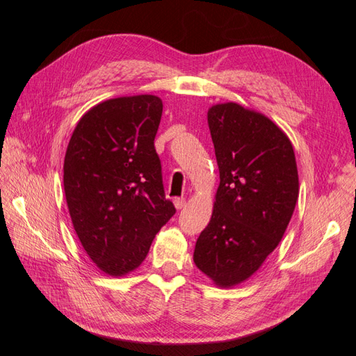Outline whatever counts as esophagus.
<instances>
[{
  "label": "esophagus",
  "instance_id": "1",
  "mask_svg": "<svg viewBox=\"0 0 356 356\" xmlns=\"http://www.w3.org/2000/svg\"><path fill=\"white\" fill-rule=\"evenodd\" d=\"M174 204H175L177 209H182V208L186 207V199L184 197H175L174 199Z\"/></svg>",
  "mask_w": 356,
  "mask_h": 356
}]
</instances>
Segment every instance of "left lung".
I'll list each match as a JSON object with an SVG mask.
<instances>
[{
  "mask_svg": "<svg viewBox=\"0 0 356 356\" xmlns=\"http://www.w3.org/2000/svg\"><path fill=\"white\" fill-rule=\"evenodd\" d=\"M208 124L220 187L193 260L218 286H233L281 242L298 199V172L288 136L266 115L218 104Z\"/></svg>",
  "mask_w": 356,
  "mask_h": 356,
  "instance_id": "left-lung-1",
  "label": "left lung"
}]
</instances>
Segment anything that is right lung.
<instances>
[{
    "label": "right lung",
    "instance_id": "right-lung-1",
    "mask_svg": "<svg viewBox=\"0 0 356 356\" xmlns=\"http://www.w3.org/2000/svg\"><path fill=\"white\" fill-rule=\"evenodd\" d=\"M161 111L154 95L105 101L80 118L70 139L63 188L72 225L106 275L135 270L177 212L154 148Z\"/></svg>",
    "mask_w": 356,
    "mask_h": 356
}]
</instances>
